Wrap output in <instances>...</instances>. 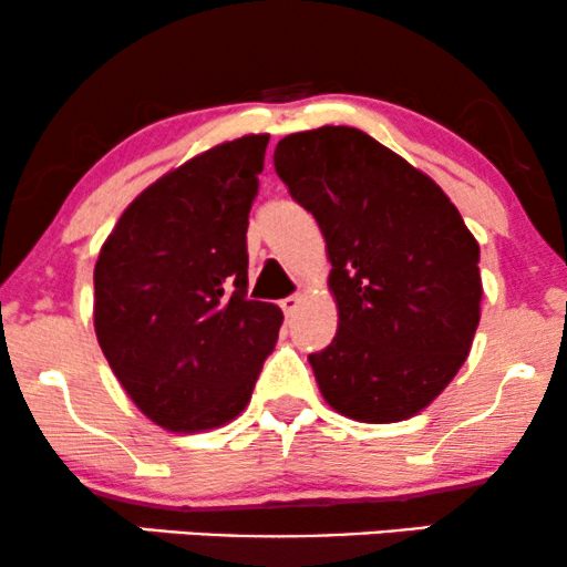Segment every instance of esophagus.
<instances>
[{
  "label": "esophagus",
  "instance_id": "1",
  "mask_svg": "<svg viewBox=\"0 0 567 567\" xmlns=\"http://www.w3.org/2000/svg\"><path fill=\"white\" fill-rule=\"evenodd\" d=\"M299 302H302V297H299V295L284 297V299H281V310L286 312V316H295L297 307H299Z\"/></svg>",
  "mask_w": 567,
  "mask_h": 567
}]
</instances>
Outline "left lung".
Masks as SVG:
<instances>
[{"mask_svg":"<svg viewBox=\"0 0 567 567\" xmlns=\"http://www.w3.org/2000/svg\"><path fill=\"white\" fill-rule=\"evenodd\" d=\"M278 178L323 230L339 331L310 354L323 400L396 423L436 400L481 318L478 241L425 173L373 136L323 125L278 142Z\"/></svg>","mask_w":567,"mask_h":567,"instance_id":"obj_1","label":"left lung"}]
</instances>
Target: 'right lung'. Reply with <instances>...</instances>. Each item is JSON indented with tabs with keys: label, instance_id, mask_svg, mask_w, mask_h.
Wrapping results in <instances>:
<instances>
[{
	"label": "right lung",
	"instance_id": "1",
	"mask_svg": "<svg viewBox=\"0 0 567 567\" xmlns=\"http://www.w3.org/2000/svg\"><path fill=\"white\" fill-rule=\"evenodd\" d=\"M268 136L207 150L131 202L94 268V331L125 394L167 431L234 421L284 312L247 297Z\"/></svg>",
	"mask_w": 567,
	"mask_h": 567
}]
</instances>
